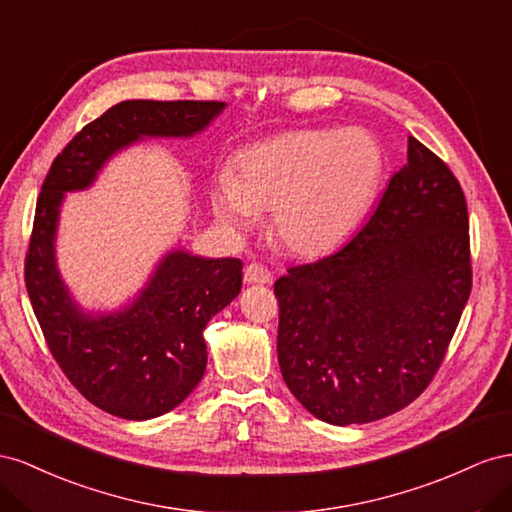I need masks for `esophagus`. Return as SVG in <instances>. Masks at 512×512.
Here are the masks:
<instances>
[{
    "mask_svg": "<svg viewBox=\"0 0 512 512\" xmlns=\"http://www.w3.org/2000/svg\"><path fill=\"white\" fill-rule=\"evenodd\" d=\"M244 281L246 283H259V285H266L272 281V274L266 266L257 264V261H253V264H248L244 268Z\"/></svg>",
    "mask_w": 512,
    "mask_h": 512,
    "instance_id": "esophagus-1",
    "label": "esophagus"
}]
</instances>
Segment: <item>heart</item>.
Segmentation results:
<instances>
[{"label": "heart", "instance_id": "1", "mask_svg": "<svg viewBox=\"0 0 512 512\" xmlns=\"http://www.w3.org/2000/svg\"><path fill=\"white\" fill-rule=\"evenodd\" d=\"M384 150L364 128L298 130L240 150L212 178V208L236 229L272 210V231L291 253L315 257L343 244L369 214Z\"/></svg>", "mask_w": 512, "mask_h": 512}]
</instances>
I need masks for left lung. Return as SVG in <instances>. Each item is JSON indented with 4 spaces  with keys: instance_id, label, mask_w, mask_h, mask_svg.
I'll return each instance as SVG.
<instances>
[{
    "instance_id": "1",
    "label": "left lung",
    "mask_w": 512,
    "mask_h": 512,
    "mask_svg": "<svg viewBox=\"0 0 512 512\" xmlns=\"http://www.w3.org/2000/svg\"><path fill=\"white\" fill-rule=\"evenodd\" d=\"M467 227L461 184L410 137L367 225L274 283L281 373L315 418L364 425L431 384L472 291Z\"/></svg>"
}]
</instances>
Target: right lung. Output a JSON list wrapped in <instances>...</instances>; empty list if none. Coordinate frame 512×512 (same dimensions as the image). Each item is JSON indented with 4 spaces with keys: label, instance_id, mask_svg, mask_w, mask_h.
I'll list each match as a JSON object with an SVG mask.
<instances>
[{
    "label": "right lung",
    "instance_id": "obj_1",
    "mask_svg": "<svg viewBox=\"0 0 512 512\" xmlns=\"http://www.w3.org/2000/svg\"><path fill=\"white\" fill-rule=\"evenodd\" d=\"M225 102L124 100L83 126L42 182L25 255V287L55 362L107 414L150 420L178 407L201 382L203 330L242 289V261L171 251L139 296L111 315L83 313L55 264L64 195L92 186L107 160L145 137H193Z\"/></svg>",
    "mask_w": 512,
    "mask_h": 512
}]
</instances>
